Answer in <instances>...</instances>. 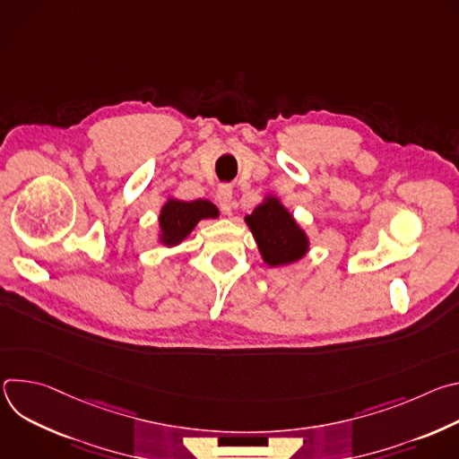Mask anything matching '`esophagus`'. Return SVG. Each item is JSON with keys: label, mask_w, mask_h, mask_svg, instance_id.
I'll use <instances>...</instances> for the list:
<instances>
[{"label": "esophagus", "mask_w": 459, "mask_h": 459, "mask_svg": "<svg viewBox=\"0 0 459 459\" xmlns=\"http://www.w3.org/2000/svg\"><path fill=\"white\" fill-rule=\"evenodd\" d=\"M218 205L225 214H232V186L230 185H221L218 188Z\"/></svg>", "instance_id": "34e87169"}]
</instances>
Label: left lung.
<instances>
[{"mask_svg": "<svg viewBox=\"0 0 459 459\" xmlns=\"http://www.w3.org/2000/svg\"><path fill=\"white\" fill-rule=\"evenodd\" d=\"M245 223L269 267L292 265L310 250L307 232L274 194L265 195L252 214L245 216Z\"/></svg>", "mask_w": 459, "mask_h": 459, "instance_id": "left-lung-1", "label": "left lung"}]
</instances>
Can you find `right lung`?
<instances>
[{
    "instance_id": "add662e5",
    "label": "right lung",
    "mask_w": 459,
    "mask_h": 459,
    "mask_svg": "<svg viewBox=\"0 0 459 459\" xmlns=\"http://www.w3.org/2000/svg\"><path fill=\"white\" fill-rule=\"evenodd\" d=\"M220 211L207 200L183 202L169 195L158 216V243L163 247H178L204 220H216Z\"/></svg>"
}]
</instances>
